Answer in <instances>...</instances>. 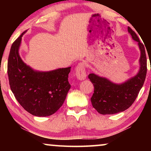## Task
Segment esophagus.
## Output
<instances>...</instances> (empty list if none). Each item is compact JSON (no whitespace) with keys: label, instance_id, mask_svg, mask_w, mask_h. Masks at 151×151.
<instances>
[{"label":"esophagus","instance_id":"esophagus-1","mask_svg":"<svg viewBox=\"0 0 151 151\" xmlns=\"http://www.w3.org/2000/svg\"><path fill=\"white\" fill-rule=\"evenodd\" d=\"M76 76L78 79L80 80H84L86 77L85 71V64L84 63H80L76 69Z\"/></svg>","mask_w":151,"mask_h":151}]
</instances>
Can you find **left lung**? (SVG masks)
I'll return each mask as SVG.
<instances>
[{
  "instance_id": "left-lung-1",
  "label": "left lung",
  "mask_w": 151,
  "mask_h": 151,
  "mask_svg": "<svg viewBox=\"0 0 151 151\" xmlns=\"http://www.w3.org/2000/svg\"><path fill=\"white\" fill-rule=\"evenodd\" d=\"M128 31L132 38L138 42L141 51L139 71L135 77L121 84H114L106 78L99 77L93 73L88 75L90 81L94 86V93L91 98L92 106L100 114H115L129 109L135 102L145 81L147 60L144 45L129 27Z\"/></svg>"
}]
</instances>
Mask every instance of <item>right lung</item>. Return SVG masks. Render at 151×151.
<instances>
[{"mask_svg":"<svg viewBox=\"0 0 151 151\" xmlns=\"http://www.w3.org/2000/svg\"><path fill=\"white\" fill-rule=\"evenodd\" d=\"M24 33L14 41L10 49L7 63L10 88L24 110L35 116H49L65 102L71 88L68 81L71 67L38 72L27 66L18 53Z\"/></svg>","mask_w":151,"mask_h":151,"instance_id":"add662e5","label":"right lung"}]
</instances>
